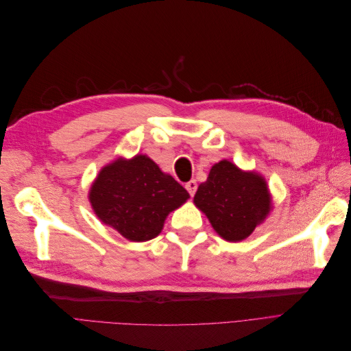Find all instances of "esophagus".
I'll return each instance as SVG.
<instances>
[{
	"mask_svg": "<svg viewBox=\"0 0 351 351\" xmlns=\"http://www.w3.org/2000/svg\"><path fill=\"white\" fill-rule=\"evenodd\" d=\"M186 189H187V192L190 193V196H195L196 190H197V183L195 182V180H190L189 183H186Z\"/></svg>",
	"mask_w": 351,
	"mask_h": 351,
	"instance_id": "34e87169",
	"label": "esophagus"
}]
</instances>
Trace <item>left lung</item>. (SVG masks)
<instances>
[{"instance_id": "8db88e82", "label": "left lung", "mask_w": 351, "mask_h": 351, "mask_svg": "<svg viewBox=\"0 0 351 351\" xmlns=\"http://www.w3.org/2000/svg\"><path fill=\"white\" fill-rule=\"evenodd\" d=\"M193 202L217 234L231 243L247 239L272 210L265 177L256 171H244L228 159L212 165Z\"/></svg>"}]
</instances>
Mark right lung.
I'll return each mask as SVG.
<instances>
[{"label":"right lung","instance_id":"right-lung-1","mask_svg":"<svg viewBox=\"0 0 351 351\" xmlns=\"http://www.w3.org/2000/svg\"><path fill=\"white\" fill-rule=\"evenodd\" d=\"M88 197L102 224L139 243L155 239L169 212L186 204L190 195L149 156L137 154L104 165Z\"/></svg>","mask_w":351,"mask_h":351}]
</instances>
